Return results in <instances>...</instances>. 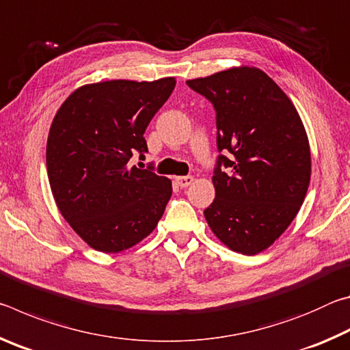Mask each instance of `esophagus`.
<instances>
[{
    "label": "esophagus",
    "mask_w": 350,
    "mask_h": 350,
    "mask_svg": "<svg viewBox=\"0 0 350 350\" xmlns=\"http://www.w3.org/2000/svg\"><path fill=\"white\" fill-rule=\"evenodd\" d=\"M193 180H194V177H191V176H179V177H176L174 179V182L177 183V185H179L180 188H187V187H189L193 183Z\"/></svg>",
    "instance_id": "esophagus-1"
}]
</instances>
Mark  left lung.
Masks as SVG:
<instances>
[{"instance_id":"left-lung-1","label":"left lung","mask_w":350,"mask_h":350,"mask_svg":"<svg viewBox=\"0 0 350 350\" xmlns=\"http://www.w3.org/2000/svg\"><path fill=\"white\" fill-rule=\"evenodd\" d=\"M187 85L215 106L217 150L230 152L217 157L206 222L230 250L258 254L286 232L304 202L312 161L303 120L258 68H232Z\"/></svg>"}]
</instances>
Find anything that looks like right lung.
Returning <instances> with one entry per match:
<instances>
[{"instance_id":"right-lung-1","label":"right lung","mask_w":350,"mask_h":350,"mask_svg":"<svg viewBox=\"0 0 350 350\" xmlns=\"http://www.w3.org/2000/svg\"><path fill=\"white\" fill-rule=\"evenodd\" d=\"M174 86V77L85 85L52 120L46 146L52 194L62 216L94 250L131 248L163 216L171 180L128 163L135 152L145 157V129Z\"/></svg>"}]
</instances>
